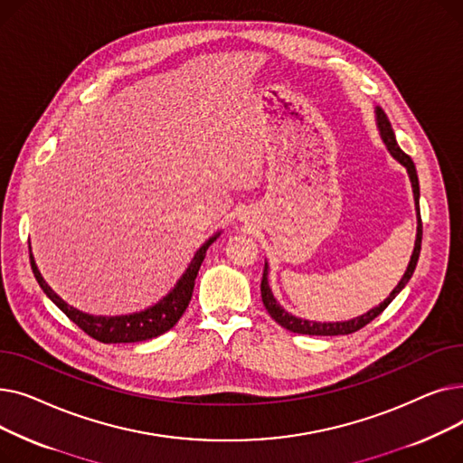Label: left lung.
I'll list each match as a JSON object with an SVG mask.
<instances>
[{"label": "left lung", "instance_id": "8db88e82", "mask_svg": "<svg viewBox=\"0 0 463 463\" xmlns=\"http://www.w3.org/2000/svg\"><path fill=\"white\" fill-rule=\"evenodd\" d=\"M377 114V126H379V131H381V137L386 144L388 152L392 154V157L396 161H400L409 173V178H411V185H412V193H415V206H417V213H419V227H417V241H415V251H412L411 255V260H409V266H407V272L403 274L402 281L398 283V287L392 290L391 297H388L383 304H379L377 307L370 309L368 313L360 315V317L353 319V321H345V323H313V321H306V319H298L295 317V315L287 313L274 298L272 290L269 287V264H264V272H262V281H260V297H262V304L266 307V311L270 313V317L281 325L283 328H287L288 332H295V334H307V335H345V334H353L360 328L366 326L368 323H372L377 315H381L386 306L391 304L396 295H400V290L407 285V281L411 279L412 272H415L417 269V262H419V255H420V244H422V219H420V206H419V197H420V187H419V176H417V168H415V163H412V159L400 148L398 142H396V137H394V131H392V126L391 121H388L386 114L383 109L377 107L375 110Z\"/></svg>", "mask_w": 463, "mask_h": 463}]
</instances>
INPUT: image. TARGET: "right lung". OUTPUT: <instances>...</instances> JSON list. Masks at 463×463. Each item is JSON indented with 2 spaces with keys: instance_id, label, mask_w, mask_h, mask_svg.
<instances>
[{
  "instance_id": "obj_1",
  "label": "right lung",
  "mask_w": 463,
  "mask_h": 463,
  "mask_svg": "<svg viewBox=\"0 0 463 463\" xmlns=\"http://www.w3.org/2000/svg\"><path fill=\"white\" fill-rule=\"evenodd\" d=\"M217 236H219V232L215 236H212L206 244L197 253H194L185 274L180 278L176 287L170 290V293L163 300H159L156 306L144 309L140 313L121 315V317H101V315L99 317H95V315L82 313L72 306L65 304L43 279L32 253H30V262H32L33 276H35L37 283L41 285V288L44 290V295L51 298L67 315V317L75 323L80 330H84L90 337L97 339V342H101V344H135V342H144V339L157 337V335L165 334L166 330L173 328L180 321V317L184 315V311L193 297L194 278H197V274H199V269L206 257L210 244L212 241H215Z\"/></svg>"
}]
</instances>
